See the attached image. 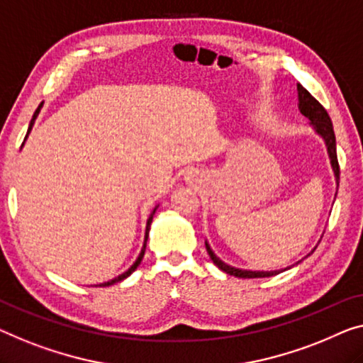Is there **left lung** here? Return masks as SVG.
Here are the masks:
<instances>
[{
	"label": "left lung",
	"mask_w": 363,
	"mask_h": 363,
	"mask_svg": "<svg viewBox=\"0 0 363 363\" xmlns=\"http://www.w3.org/2000/svg\"><path fill=\"white\" fill-rule=\"evenodd\" d=\"M296 91H298V109H300V112L308 118V121H310V125L313 127V130H315V133L320 135V137L323 138L324 145H326L329 161H331V167L334 171V179H336V186L339 187V163H337V153H336V135H334L331 118H329L326 109H324L320 102H318L315 97L308 93V91L303 88L300 83L296 84ZM205 247H207L208 256H210V259H212L216 267H218L220 270H223L225 274L235 275V277H240V279L272 277V275H277V274L284 272V270H285V269H282V270L238 269V267H233V266H230V264L221 261V259L213 252L212 247H210L208 241H205ZM315 250H316V247H315ZM315 250H313V251H315ZM310 254H308V256H310Z\"/></svg>",
	"instance_id": "1"
}]
</instances>
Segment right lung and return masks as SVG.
<instances>
[{
	"mask_svg": "<svg viewBox=\"0 0 363 363\" xmlns=\"http://www.w3.org/2000/svg\"><path fill=\"white\" fill-rule=\"evenodd\" d=\"M42 106H43V102H40V106L37 107V111L34 112V116H32V121H30V123H29V128H27V135H26V140H27V137H29V133H30V130H32V127H34V123H35V118H37V116H39V112H40V109H42ZM24 140V142H26ZM24 145V143H23ZM160 205H156V207L151 210V213H150V216H148V220H147V228H145V240H143V246H142V251H140V254H138V257H137V261H135L132 266H130L125 272L123 274H121V275H117L116 279H112V280H107V282H104V284H99V285H96V286H109V285H113V284H117V282H122L123 279H127V277H130V275H132L133 272H135V269H137L138 266H140V262H142V259H143V256H145V250H147V241H148V233H150V226H151V221H153V215H155V212H156V208H158Z\"/></svg>",
	"mask_w": 363,
	"mask_h": 363,
	"instance_id": "1",
	"label": "right lung"
}]
</instances>
